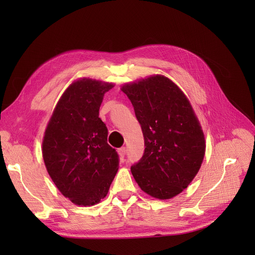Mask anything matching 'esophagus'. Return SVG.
Listing matches in <instances>:
<instances>
[{
  "instance_id": "esophagus-1",
  "label": "esophagus",
  "mask_w": 255,
  "mask_h": 255,
  "mask_svg": "<svg viewBox=\"0 0 255 255\" xmlns=\"http://www.w3.org/2000/svg\"><path fill=\"white\" fill-rule=\"evenodd\" d=\"M118 153H119V155H120L121 158H124L125 155H126V148H125V146H123V148L119 149V150H118Z\"/></svg>"
}]
</instances>
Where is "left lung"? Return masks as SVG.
<instances>
[{
	"instance_id": "1",
	"label": "left lung",
	"mask_w": 255,
	"mask_h": 255,
	"mask_svg": "<svg viewBox=\"0 0 255 255\" xmlns=\"http://www.w3.org/2000/svg\"><path fill=\"white\" fill-rule=\"evenodd\" d=\"M122 91L134 107L144 139L131 172L142 191L168 199L187 188L202 165L205 137L192 107L179 87L156 75L127 84Z\"/></svg>"
}]
</instances>
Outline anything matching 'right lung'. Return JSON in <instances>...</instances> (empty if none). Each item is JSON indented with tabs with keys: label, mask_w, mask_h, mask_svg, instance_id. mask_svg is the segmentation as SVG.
I'll use <instances>...</instances> for the list:
<instances>
[{
	"label": "right lung",
	"mask_w": 255,
	"mask_h": 255,
	"mask_svg": "<svg viewBox=\"0 0 255 255\" xmlns=\"http://www.w3.org/2000/svg\"><path fill=\"white\" fill-rule=\"evenodd\" d=\"M114 86L84 78L65 91L42 142L46 169L61 193L78 206L98 204L109 192L119 166L99 118L103 96Z\"/></svg>",
	"instance_id": "right-lung-1"
}]
</instances>
